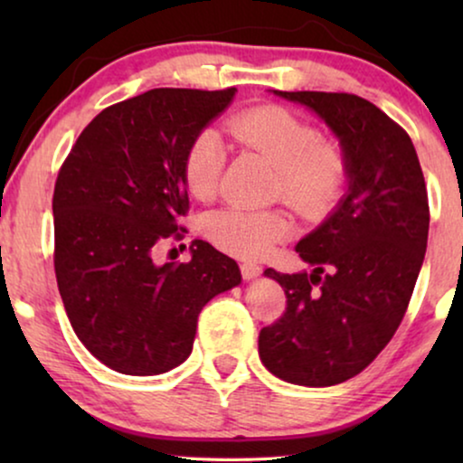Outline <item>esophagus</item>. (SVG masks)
<instances>
[{"label": "esophagus", "mask_w": 463, "mask_h": 463, "mask_svg": "<svg viewBox=\"0 0 463 463\" xmlns=\"http://www.w3.org/2000/svg\"><path fill=\"white\" fill-rule=\"evenodd\" d=\"M261 265H259V263H249V261H246V263H242V265H240V271H242V276L246 278V280H252V278H257L259 274H261Z\"/></svg>", "instance_id": "obj_1"}]
</instances>
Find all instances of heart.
<instances>
[{
  "instance_id": "1",
  "label": "heart",
  "mask_w": 463,
  "mask_h": 463,
  "mask_svg": "<svg viewBox=\"0 0 463 463\" xmlns=\"http://www.w3.org/2000/svg\"><path fill=\"white\" fill-rule=\"evenodd\" d=\"M225 130L242 147L255 151L276 168L271 198L303 219H322L337 206L347 185V160L337 145L320 138L306 119L280 105L250 107L232 116ZM225 166V147L211 128L195 132L183 156V183L192 198L213 200ZM204 233L227 255L259 259L293 233L280 208L244 211L219 208L204 219Z\"/></svg>"
}]
</instances>
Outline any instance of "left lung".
<instances>
[{
	"label": "left lung",
	"instance_id": "1",
	"mask_svg": "<svg viewBox=\"0 0 463 463\" xmlns=\"http://www.w3.org/2000/svg\"><path fill=\"white\" fill-rule=\"evenodd\" d=\"M314 109L339 137L350 194L297 244L312 274L280 282L287 312L259 333V356L288 383L326 388L364 371L407 312L428 244V189L411 137L347 92H282Z\"/></svg>",
	"mask_w": 463,
	"mask_h": 463
}]
</instances>
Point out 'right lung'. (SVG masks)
<instances>
[{
	"label": "right lung",
	"mask_w": 463,
	"mask_h": 463,
	"mask_svg": "<svg viewBox=\"0 0 463 463\" xmlns=\"http://www.w3.org/2000/svg\"><path fill=\"white\" fill-rule=\"evenodd\" d=\"M236 88H154L107 107L56 176L54 274L86 350L124 375H160L194 347L198 314L240 284L238 263L195 240L192 261L154 263L189 211L183 156Z\"/></svg>",
	"instance_id": "obj_1"
}]
</instances>
